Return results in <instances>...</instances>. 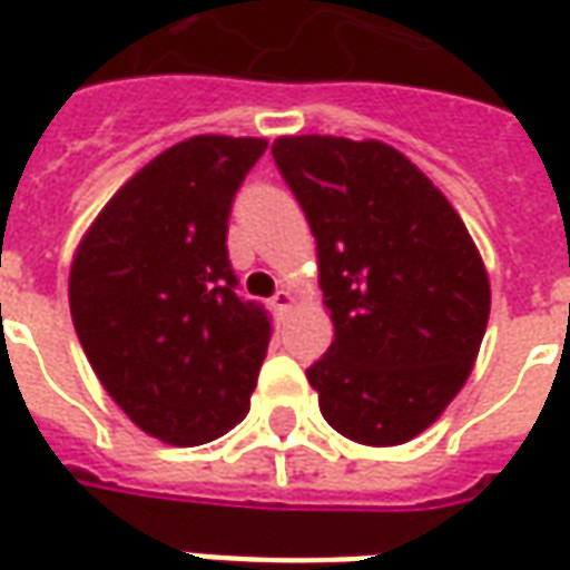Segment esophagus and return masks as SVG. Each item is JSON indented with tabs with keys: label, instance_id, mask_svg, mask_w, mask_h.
Returning a JSON list of instances; mask_svg holds the SVG:
<instances>
[{
	"label": "esophagus",
	"instance_id": "34e87169",
	"mask_svg": "<svg viewBox=\"0 0 570 570\" xmlns=\"http://www.w3.org/2000/svg\"><path fill=\"white\" fill-rule=\"evenodd\" d=\"M293 302H296V298H293L289 289H277V293L272 296V308L277 311V314H286V311L293 308Z\"/></svg>",
	"mask_w": 570,
	"mask_h": 570
}]
</instances>
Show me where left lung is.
<instances>
[{
  "label": "left lung",
  "mask_w": 570,
  "mask_h": 570,
  "mask_svg": "<svg viewBox=\"0 0 570 570\" xmlns=\"http://www.w3.org/2000/svg\"><path fill=\"white\" fill-rule=\"evenodd\" d=\"M274 164L317 240L330 351L308 370L323 419L363 445L419 436L476 363L491 308L473 237L440 188L379 140L281 137Z\"/></svg>",
  "instance_id": "1"
}]
</instances>
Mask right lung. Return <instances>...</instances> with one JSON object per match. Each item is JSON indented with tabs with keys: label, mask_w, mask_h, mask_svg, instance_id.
Here are the masks:
<instances>
[{
	"label": "right lung",
	"mask_w": 570,
	"mask_h": 570,
	"mask_svg": "<svg viewBox=\"0 0 570 570\" xmlns=\"http://www.w3.org/2000/svg\"><path fill=\"white\" fill-rule=\"evenodd\" d=\"M268 142L191 137L130 176L81 237L69 311L88 363L149 436L200 445L249 412L272 317L237 296L228 213Z\"/></svg>",
	"instance_id": "obj_1"
}]
</instances>
